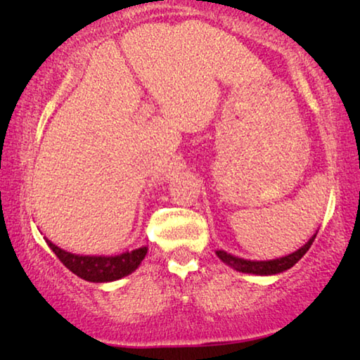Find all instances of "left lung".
I'll return each mask as SVG.
<instances>
[{"label": "left lung", "mask_w": 360, "mask_h": 360, "mask_svg": "<svg viewBox=\"0 0 360 360\" xmlns=\"http://www.w3.org/2000/svg\"><path fill=\"white\" fill-rule=\"evenodd\" d=\"M315 236L317 234H314L312 238L307 240V244H304L299 250L292 252V254H289L286 257H281V259H275V260H266V262L244 260V259H239V257L228 254V252H224V250H217V255L219 257V260L224 262V264L234 268V270H238V271L252 273V275H276V273L289 270V268L296 265L297 262L302 259V257L305 255V252H307L310 249V245H312Z\"/></svg>", "instance_id": "1"}]
</instances>
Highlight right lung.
Listing matches in <instances>:
<instances>
[{"instance_id": "add662e5", "label": "right lung", "mask_w": 360, "mask_h": 360, "mask_svg": "<svg viewBox=\"0 0 360 360\" xmlns=\"http://www.w3.org/2000/svg\"><path fill=\"white\" fill-rule=\"evenodd\" d=\"M46 244L50 245V249L55 252L58 259L61 260V264L69 268L74 275L82 278L85 281L92 283H108L121 280L127 275H131L132 271H136V268L141 265V262L146 259L147 248H139L136 250L124 252L120 255H76L71 252H66L58 248L46 239Z\"/></svg>"}]
</instances>
